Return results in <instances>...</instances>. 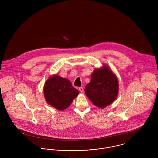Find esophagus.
<instances>
[{
  "label": "esophagus",
  "mask_w": 158,
  "mask_h": 158,
  "mask_svg": "<svg viewBox=\"0 0 158 158\" xmlns=\"http://www.w3.org/2000/svg\"><path fill=\"white\" fill-rule=\"evenodd\" d=\"M79 90L81 93H83L84 92V88L83 87H79Z\"/></svg>",
  "instance_id": "34e87169"
}]
</instances>
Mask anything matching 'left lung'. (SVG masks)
Here are the masks:
<instances>
[{"label":"left lung","mask_w":158,"mask_h":158,"mask_svg":"<svg viewBox=\"0 0 158 158\" xmlns=\"http://www.w3.org/2000/svg\"><path fill=\"white\" fill-rule=\"evenodd\" d=\"M85 93L95 106L103 109L117 97L118 79L109 67L103 64L92 73L90 82L85 86Z\"/></svg>","instance_id":"left-lung-1"}]
</instances>
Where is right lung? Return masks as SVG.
<instances>
[{
    "mask_svg": "<svg viewBox=\"0 0 158 158\" xmlns=\"http://www.w3.org/2000/svg\"><path fill=\"white\" fill-rule=\"evenodd\" d=\"M43 92L47 103L59 110L67 109L79 94L70 81L58 75H53L46 81Z\"/></svg>",
    "mask_w": 158,
    "mask_h": 158,
    "instance_id": "obj_1",
    "label": "right lung"
}]
</instances>
